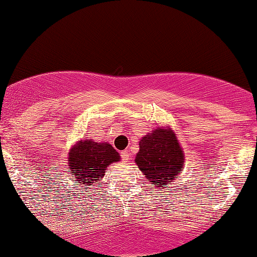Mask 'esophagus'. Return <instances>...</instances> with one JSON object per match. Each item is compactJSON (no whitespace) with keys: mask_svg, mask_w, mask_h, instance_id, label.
<instances>
[{"mask_svg":"<svg viewBox=\"0 0 257 257\" xmlns=\"http://www.w3.org/2000/svg\"><path fill=\"white\" fill-rule=\"evenodd\" d=\"M120 156H121V158H122V160H125V161H127V160L130 159V152H128L127 150L121 151Z\"/></svg>","mask_w":257,"mask_h":257,"instance_id":"esophagus-1","label":"esophagus"}]
</instances>
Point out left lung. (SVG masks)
Returning <instances> with one entry per match:
<instances>
[{
  "label": "left lung",
  "mask_w": 257,
  "mask_h": 257,
  "mask_svg": "<svg viewBox=\"0 0 257 257\" xmlns=\"http://www.w3.org/2000/svg\"><path fill=\"white\" fill-rule=\"evenodd\" d=\"M184 163V151L170 127L154 128L140 139L136 164L157 188L173 182L181 173Z\"/></svg>",
  "instance_id": "obj_1"
}]
</instances>
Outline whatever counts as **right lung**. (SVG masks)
Instances as JSON below:
<instances>
[{
  "label": "right lung",
  "mask_w": 257,
  "mask_h": 257,
  "mask_svg": "<svg viewBox=\"0 0 257 257\" xmlns=\"http://www.w3.org/2000/svg\"><path fill=\"white\" fill-rule=\"evenodd\" d=\"M119 160V153L110 144L86 139L79 140L71 147L68 166L75 184L91 186L101 181L108 165Z\"/></svg>",
  "instance_id": "add662e5"
}]
</instances>
